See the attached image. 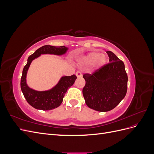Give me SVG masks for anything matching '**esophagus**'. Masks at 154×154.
Here are the masks:
<instances>
[{"label": "esophagus", "instance_id": "obj_1", "mask_svg": "<svg viewBox=\"0 0 154 154\" xmlns=\"http://www.w3.org/2000/svg\"><path fill=\"white\" fill-rule=\"evenodd\" d=\"M76 75L78 78H80L82 76V72L80 71H77L76 73Z\"/></svg>", "mask_w": 154, "mask_h": 154}]
</instances>
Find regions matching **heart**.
<instances>
[{"label": "heart", "instance_id": "b5f03b06", "mask_svg": "<svg viewBox=\"0 0 154 154\" xmlns=\"http://www.w3.org/2000/svg\"><path fill=\"white\" fill-rule=\"evenodd\" d=\"M106 61L107 59L104 54L96 51H92L80 59V63L82 66H88L94 63L96 66L99 68L103 66Z\"/></svg>", "mask_w": 154, "mask_h": 154}]
</instances>
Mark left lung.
<instances>
[{
  "mask_svg": "<svg viewBox=\"0 0 154 154\" xmlns=\"http://www.w3.org/2000/svg\"><path fill=\"white\" fill-rule=\"evenodd\" d=\"M109 63L94 73L83 76L85 85L83 95L86 105L99 112L114 109L124 98L127 91L128 76L125 64L112 51H106Z\"/></svg>",
  "mask_w": 154,
  "mask_h": 154,
  "instance_id": "1",
  "label": "left lung"
}]
</instances>
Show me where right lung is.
<instances>
[{
	"instance_id": "1",
	"label": "right lung",
	"mask_w": 154,
	"mask_h": 154,
	"mask_svg": "<svg viewBox=\"0 0 154 154\" xmlns=\"http://www.w3.org/2000/svg\"><path fill=\"white\" fill-rule=\"evenodd\" d=\"M69 48L66 46H53L45 45L37 49L27 58V63L23 69L20 81V87L26 101L35 109L49 110L57 108L63 101V98L69 88L71 87L77 77L73 74L71 76H62L58 83L48 91H38L30 88L27 83V73L32 60L42 54H54L61 56L65 54Z\"/></svg>"
}]
</instances>
